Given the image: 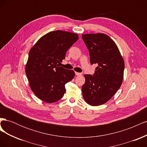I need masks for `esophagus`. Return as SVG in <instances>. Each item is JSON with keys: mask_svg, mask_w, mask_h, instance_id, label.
<instances>
[{"mask_svg": "<svg viewBox=\"0 0 147 147\" xmlns=\"http://www.w3.org/2000/svg\"><path fill=\"white\" fill-rule=\"evenodd\" d=\"M75 75H76L77 76H81V75H82V74L78 73V72H75Z\"/></svg>", "mask_w": 147, "mask_h": 147, "instance_id": "34e87169", "label": "esophagus"}]
</instances>
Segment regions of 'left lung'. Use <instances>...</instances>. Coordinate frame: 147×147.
<instances>
[{
    "instance_id": "1",
    "label": "left lung",
    "mask_w": 147,
    "mask_h": 147,
    "mask_svg": "<svg viewBox=\"0 0 147 147\" xmlns=\"http://www.w3.org/2000/svg\"><path fill=\"white\" fill-rule=\"evenodd\" d=\"M82 39L90 53L91 64H97L93 75H84L83 97L89 105H100L112 98L121 86L124 62L116 43L107 35L83 34Z\"/></svg>"
}]
</instances>
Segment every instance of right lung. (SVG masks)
Instances as JSON below:
<instances>
[{"label": "right lung", "mask_w": 147, "mask_h": 147, "mask_svg": "<svg viewBox=\"0 0 147 147\" xmlns=\"http://www.w3.org/2000/svg\"><path fill=\"white\" fill-rule=\"evenodd\" d=\"M78 40L77 34L52 31L42 37L30 50L26 74L31 90L40 100L53 103L63 97L65 84L74 78L75 72L58 64Z\"/></svg>", "instance_id": "right-lung-1"}]
</instances>
